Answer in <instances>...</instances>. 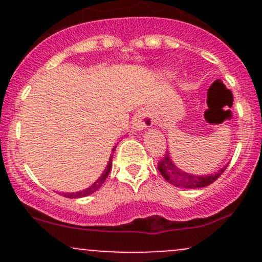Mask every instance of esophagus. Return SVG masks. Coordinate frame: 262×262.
Here are the masks:
<instances>
[{
	"mask_svg": "<svg viewBox=\"0 0 262 262\" xmlns=\"http://www.w3.org/2000/svg\"><path fill=\"white\" fill-rule=\"evenodd\" d=\"M155 123L152 113L147 109H141L136 113V115L132 119V126L136 130H142L144 128H149Z\"/></svg>",
	"mask_w": 262,
	"mask_h": 262,
	"instance_id": "obj_1",
	"label": "esophagus"
}]
</instances>
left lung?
I'll return each mask as SVG.
<instances>
[{"instance_id": "1", "label": "left lung", "mask_w": 262, "mask_h": 262, "mask_svg": "<svg viewBox=\"0 0 262 262\" xmlns=\"http://www.w3.org/2000/svg\"><path fill=\"white\" fill-rule=\"evenodd\" d=\"M158 171L161 172V175L165 178V180H167L171 184L176 185L179 187H185V189H199V187L208 186V185L213 184L222 173L224 172V170L227 168V166L224 168H222L219 172L214 173V175H208V176H195L191 173H186L184 171H181L180 168L176 167L172 162H171L168 155H165L157 163Z\"/></svg>"}]
</instances>
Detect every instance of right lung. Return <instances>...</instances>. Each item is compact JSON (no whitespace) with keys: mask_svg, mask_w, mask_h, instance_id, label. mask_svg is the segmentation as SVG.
I'll list each match as a JSON object with an SVG mask.
<instances>
[{"mask_svg":"<svg viewBox=\"0 0 262 262\" xmlns=\"http://www.w3.org/2000/svg\"><path fill=\"white\" fill-rule=\"evenodd\" d=\"M113 152H114V149H113ZM112 165H113V156H110V160H109V162H107L106 168H105V171L102 172V175L100 176L99 179H97L96 182H94L91 186L87 187V189H84V190H82V191L71 192V194H64V196L66 198H71V199H72V198H83V196H87V195L92 194V192H95L96 190H99L100 187L102 186V184H104L105 180H106L107 175H109L110 170H112Z\"/></svg>","mask_w":262,"mask_h":262,"instance_id":"add662e5","label":"right lung"}]
</instances>
